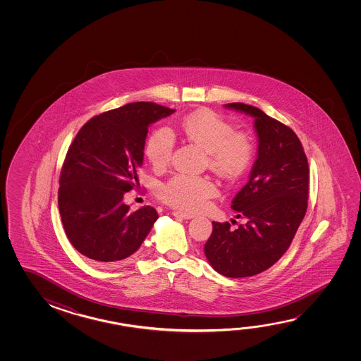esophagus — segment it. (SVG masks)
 <instances>
[{
    "label": "esophagus",
    "instance_id": "34e87169",
    "mask_svg": "<svg viewBox=\"0 0 361 361\" xmlns=\"http://www.w3.org/2000/svg\"><path fill=\"white\" fill-rule=\"evenodd\" d=\"M172 215L176 216V218L186 219V220H189V219H192L195 216L194 214L183 213V212H173Z\"/></svg>",
    "mask_w": 361,
    "mask_h": 361
}]
</instances>
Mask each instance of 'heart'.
<instances>
[{
	"instance_id": "heart-1",
	"label": "heart",
	"mask_w": 361,
	"mask_h": 361,
	"mask_svg": "<svg viewBox=\"0 0 361 361\" xmlns=\"http://www.w3.org/2000/svg\"><path fill=\"white\" fill-rule=\"evenodd\" d=\"M181 130L188 141L207 151L209 166L223 178H239L255 157L252 136L235 130L234 124L210 109H201L185 117ZM173 148L171 130L160 127L148 137L146 156L154 169L162 170L170 164ZM216 194V185L210 178L183 173L175 175L160 188V197L166 204L186 212L200 210Z\"/></svg>"
}]
</instances>
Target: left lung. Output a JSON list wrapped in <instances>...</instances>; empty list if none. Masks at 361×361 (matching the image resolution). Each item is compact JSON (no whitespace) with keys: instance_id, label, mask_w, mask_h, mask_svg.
Segmentation results:
<instances>
[{"instance_id":"1","label":"left lung","mask_w":361,"mask_h":361,"mask_svg":"<svg viewBox=\"0 0 361 361\" xmlns=\"http://www.w3.org/2000/svg\"><path fill=\"white\" fill-rule=\"evenodd\" d=\"M226 106L255 117L258 157L248 183L231 201L238 218L247 221L235 231L228 221H213L204 252L225 277H250L272 267L290 248L307 212L308 162L300 138L288 126L257 106Z\"/></svg>"}]
</instances>
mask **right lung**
Returning a JSON list of instances; mask_svg holds the SVG:
<instances>
[{"label": "right lung", "mask_w": 361, "mask_h": 361, "mask_svg": "<svg viewBox=\"0 0 361 361\" xmlns=\"http://www.w3.org/2000/svg\"><path fill=\"white\" fill-rule=\"evenodd\" d=\"M173 112L152 102L128 103L89 119L68 148L60 216L71 245L97 266L126 263L159 218L151 207L132 212L123 195L138 181L149 124Z\"/></svg>", "instance_id": "add662e5"}]
</instances>
